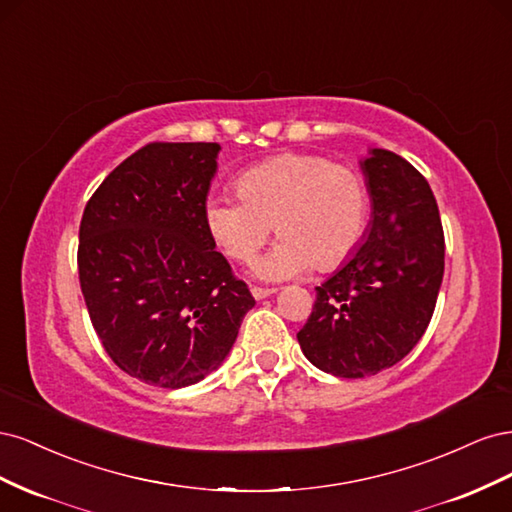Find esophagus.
<instances>
[{"mask_svg": "<svg viewBox=\"0 0 512 512\" xmlns=\"http://www.w3.org/2000/svg\"><path fill=\"white\" fill-rule=\"evenodd\" d=\"M275 292H277V288H260V286H252V297H254L256 301L267 299V297H271V294H275Z\"/></svg>", "mask_w": 512, "mask_h": 512, "instance_id": "34e87169", "label": "esophagus"}]
</instances>
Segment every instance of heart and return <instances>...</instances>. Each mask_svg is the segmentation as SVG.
<instances>
[{
	"instance_id": "1",
	"label": "heart",
	"mask_w": 512,
	"mask_h": 512,
	"mask_svg": "<svg viewBox=\"0 0 512 512\" xmlns=\"http://www.w3.org/2000/svg\"><path fill=\"white\" fill-rule=\"evenodd\" d=\"M237 196H211L205 224L220 250L239 265H254L271 228L273 252L260 262L267 282L290 280L344 262L361 243L369 215L367 183L359 170L322 156L284 153L237 179Z\"/></svg>"
}]
</instances>
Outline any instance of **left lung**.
Instances as JSON below:
<instances>
[{
	"label": "left lung",
	"mask_w": 512,
	"mask_h": 512,
	"mask_svg": "<svg viewBox=\"0 0 512 512\" xmlns=\"http://www.w3.org/2000/svg\"><path fill=\"white\" fill-rule=\"evenodd\" d=\"M371 220L359 250L316 286L297 333L307 361L337 378L376 376L418 344L444 275V232L427 179L401 156L361 160Z\"/></svg>",
	"instance_id": "1"
}]
</instances>
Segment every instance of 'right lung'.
<instances>
[{
  "mask_svg": "<svg viewBox=\"0 0 512 512\" xmlns=\"http://www.w3.org/2000/svg\"><path fill=\"white\" fill-rule=\"evenodd\" d=\"M218 143H151L89 198L79 280L108 356L132 378L181 389L228 356L254 307L205 224Z\"/></svg>",
  "mask_w": 512,
  "mask_h": 512,
  "instance_id": "1",
  "label": "right lung"
}]
</instances>
